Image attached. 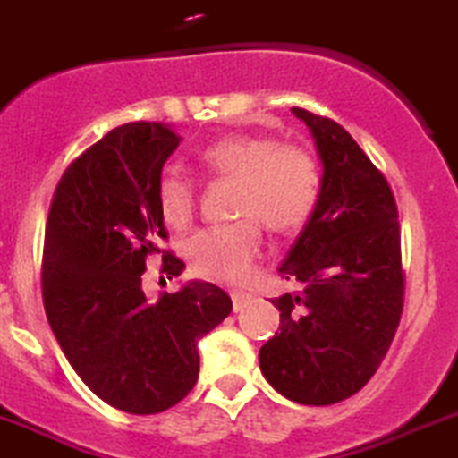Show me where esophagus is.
<instances>
[{
  "label": "esophagus",
  "instance_id": "1",
  "mask_svg": "<svg viewBox=\"0 0 458 458\" xmlns=\"http://www.w3.org/2000/svg\"><path fill=\"white\" fill-rule=\"evenodd\" d=\"M230 298H233V307H234V311H242L243 307L249 305L250 302V293H246V292H237V289H234V292H230Z\"/></svg>",
  "mask_w": 458,
  "mask_h": 458
}]
</instances>
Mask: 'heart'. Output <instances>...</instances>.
I'll list each match as a JSON object with an SVG mask.
<instances>
[{
	"label": "heart",
	"mask_w": 458,
	"mask_h": 458,
	"mask_svg": "<svg viewBox=\"0 0 458 458\" xmlns=\"http://www.w3.org/2000/svg\"><path fill=\"white\" fill-rule=\"evenodd\" d=\"M200 165L219 178L237 181L233 216L237 221L200 230L187 243L196 276L242 282L262 249L260 225L273 234H293L314 216L320 199V166L307 148L280 144L268 135L234 132L203 148ZM156 200L166 225L185 230L194 219V182L181 171H165Z\"/></svg>",
	"instance_id": "obj_1"
}]
</instances>
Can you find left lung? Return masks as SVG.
<instances>
[{"label": "left lung", "mask_w": 458, "mask_h": 458, "mask_svg": "<svg viewBox=\"0 0 458 458\" xmlns=\"http://www.w3.org/2000/svg\"><path fill=\"white\" fill-rule=\"evenodd\" d=\"M292 113L314 138L323 185L277 268L296 289L271 301L280 332L259 348V369L280 395L326 407L373 377L400 326V224L386 178L352 135L327 117Z\"/></svg>", "instance_id": "left-lung-1"}]
</instances>
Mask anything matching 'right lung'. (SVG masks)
<instances>
[{"label":"right lung","mask_w":458,"mask_h":458,"mask_svg":"<svg viewBox=\"0 0 458 458\" xmlns=\"http://www.w3.org/2000/svg\"><path fill=\"white\" fill-rule=\"evenodd\" d=\"M181 135L157 122L113 128L65 169L51 199L42 253L47 320L85 386L138 416L166 411L199 379L200 336L233 311L212 282L156 301L147 258L166 239L156 187ZM185 264L162 253V273Z\"/></svg>","instance_id":"obj_1"}]
</instances>
